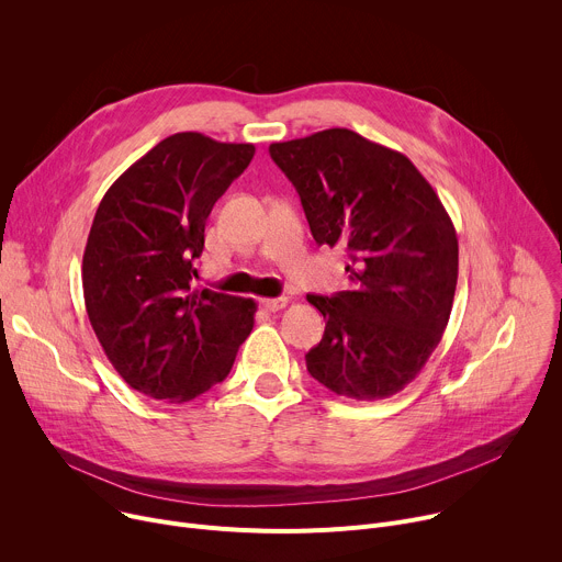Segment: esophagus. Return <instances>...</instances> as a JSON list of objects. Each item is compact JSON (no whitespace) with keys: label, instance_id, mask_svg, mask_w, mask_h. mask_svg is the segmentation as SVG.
Returning a JSON list of instances; mask_svg holds the SVG:
<instances>
[{"label":"esophagus","instance_id":"1","mask_svg":"<svg viewBox=\"0 0 562 562\" xmlns=\"http://www.w3.org/2000/svg\"><path fill=\"white\" fill-rule=\"evenodd\" d=\"M286 297L284 295H280V297H265V300H260V304L262 307L267 310V312H280V310H284L286 307Z\"/></svg>","mask_w":562,"mask_h":562}]
</instances>
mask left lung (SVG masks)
Returning a JSON list of instances; mask_svg holds the SVG:
<instances>
[{
	"label": "left lung",
	"instance_id": "1",
	"mask_svg": "<svg viewBox=\"0 0 562 562\" xmlns=\"http://www.w3.org/2000/svg\"><path fill=\"white\" fill-rule=\"evenodd\" d=\"M318 244L349 252L347 289L307 300L327 321L304 353L338 396L379 401L411 383L439 345L457 286L454 226L396 149L345 127L269 145Z\"/></svg>",
	"mask_w": 562,
	"mask_h": 562
}]
</instances>
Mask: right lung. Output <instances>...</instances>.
I'll return each mask as SVG.
<instances>
[{"mask_svg":"<svg viewBox=\"0 0 562 562\" xmlns=\"http://www.w3.org/2000/svg\"><path fill=\"white\" fill-rule=\"evenodd\" d=\"M252 155V143L179 132L98 203L82 255L87 316L114 370L151 398L183 403L222 383L252 329L255 300L192 286L206 220Z\"/></svg>","mask_w":562,"mask_h":562,"instance_id":"1","label":"right lung"}]
</instances>
